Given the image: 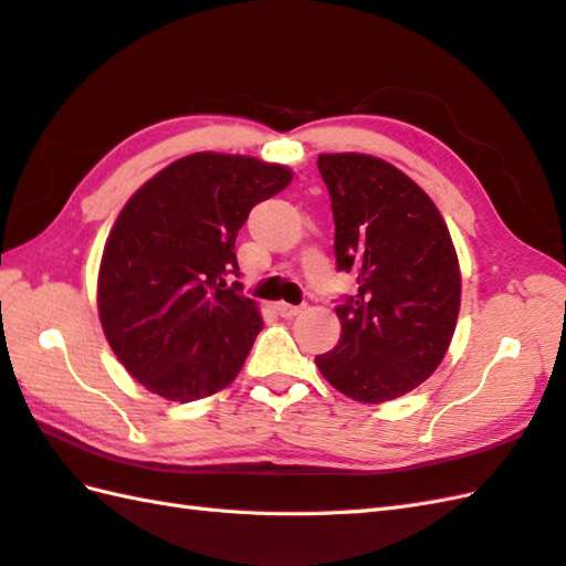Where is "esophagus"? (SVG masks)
<instances>
[{
  "label": "esophagus",
  "instance_id": "esophagus-1",
  "mask_svg": "<svg viewBox=\"0 0 566 566\" xmlns=\"http://www.w3.org/2000/svg\"><path fill=\"white\" fill-rule=\"evenodd\" d=\"M274 308L282 318H294V316L302 314V306H294V304H286V302H280Z\"/></svg>",
  "mask_w": 566,
  "mask_h": 566
}]
</instances>
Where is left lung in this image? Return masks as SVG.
<instances>
[{"label":"left lung","mask_w":566,"mask_h":566,"mask_svg":"<svg viewBox=\"0 0 566 566\" xmlns=\"http://www.w3.org/2000/svg\"><path fill=\"white\" fill-rule=\"evenodd\" d=\"M335 221V260L357 292L335 306L340 340L316 365L363 403L416 389L448 353L460 262L436 203L411 177L363 153L318 155Z\"/></svg>","instance_id":"8db88e82"}]
</instances>
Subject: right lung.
Here are the masks:
<instances>
[{"label": "right lung", "mask_w": 566, "mask_h": 566, "mask_svg": "<svg viewBox=\"0 0 566 566\" xmlns=\"http://www.w3.org/2000/svg\"><path fill=\"white\" fill-rule=\"evenodd\" d=\"M292 182L284 165L195 153L148 179L106 238L97 306L128 375L170 401L231 384L262 331L240 294L235 235L250 209Z\"/></svg>", "instance_id": "1"}]
</instances>
